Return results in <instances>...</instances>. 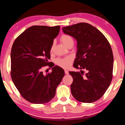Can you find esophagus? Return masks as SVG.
I'll return each instance as SVG.
<instances>
[{
  "label": "esophagus",
  "mask_w": 125,
  "mask_h": 125,
  "mask_svg": "<svg viewBox=\"0 0 125 125\" xmlns=\"http://www.w3.org/2000/svg\"><path fill=\"white\" fill-rule=\"evenodd\" d=\"M65 73L66 74H69V71H67V70H65Z\"/></svg>",
  "instance_id": "esophagus-1"
}]
</instances>
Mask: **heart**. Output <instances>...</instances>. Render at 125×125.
<instances>
[{"mask_svg":"<svg viewBox=\"0 0 125 125\" xmlns=\"http://www.w3.org/2000/svg\"><path fill=\"white\" fill-rule=\"evenodd\" d=\"M61 42H62V44L66 47L68 44L71 42H73V40L71 36L68 35H62L61 36L60 38ZM73 60V58L69 56L65 58H62V59H57L56 60L55 62L56 64L58 65L61 66V67L64 68H67L69 67L71 65L72 61Z\"/></svg>","mask_w":125,"mask_h":125,"instance_id":"b5f03b06","label":"heart"}]
</instances>
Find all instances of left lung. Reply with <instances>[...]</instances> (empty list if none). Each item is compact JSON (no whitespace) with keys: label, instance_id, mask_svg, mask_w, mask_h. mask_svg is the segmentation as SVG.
Segmentation results:
<instances>
[{"label":"left lung","instance_id":"1","mask_svg":"<svg viewBox=\"0 0 125 125\" xmlns=\"http://www.w3.org/2000/svg\"><path fill=\"white\" fill-rule=\"evenodd\" d=\"M62 31L77 41L73 66L87 71L84 76L83 71L69 72L73 79L72 94L81 102L96 101L104 94L112 80L114 59L110 44L98 29L88 23L63 27Z\"/></svg>","mask_w":125,"mask_h":125}]
</instances>
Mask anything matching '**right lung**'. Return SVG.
I'll return each mask as SVG.
<instances>
[{"mask_svg":"<svg viewBox=\"0 0 125 125\" xmlns=\"http://www.w3.org/2000/svg\"><path fill=\"white\" fill-rule=\"evenodd\" d=\"M60 27L34 25L17 37L11 52V77L21 96L32 104L47 103L55 96L56 88L65 75L59 66L44 75L53 40Z\"/></svg>","mask_w":125,"mask_h":125,"instance_id":"1","label":"right lung"}]
</instances>
